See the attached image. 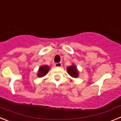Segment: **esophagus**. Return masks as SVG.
<instances>
[{"mask_svg":"<svg viewBox=\"0 0 121 121\" xmlns=\"http://www.w3.org/2000/svg\"><path fill=\"white\" fill-rule=\"evenodd\" d=\"M62 66L61 63H55V67H61Z\"/></svg>","mask_w":121,"mask_h":121,"instance_id":"34e87169","label":"esophagus"}]
</instances>
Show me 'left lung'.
Returning <instances> with one entry per match:
<instances>
[{
	"mask_svg": "<svg viewBox=\"0 0 121 121\" xmlns=\"http://www.w3.org/2000/svg\"><path fill=\"white\" fill-rule=\"evenodd\" d=\"M67 70L69 74L72 76V77L77 78L78 76V72L77 70V69L74 66H72L68 67L67 69Z\"/></svg>",
	"mask_w": 121,
	"mask_h": 121,
	"instance_id": "obj_1",
	"label": "left lung"
}]
</instances>
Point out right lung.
I'll return each instance as SVG.
<instances>
[{
  "mask_svg": "<svg viewBox=\"0 0 121 121\" xmlns=\"http://www.w3.org/2000/svg\"><path fill=\"white\" fill-rule=\"evenodd\" d=\"M49 67L48 66H43L39 68V73H38V76L39 77H42V76H45V74L48 73L49 71Z\"/></svg>",
  "mask_w": 121,
  "mask_h": 121,
  "instance_id": "right-lung-1",
  "label": "right lung"
}]
</instances>
